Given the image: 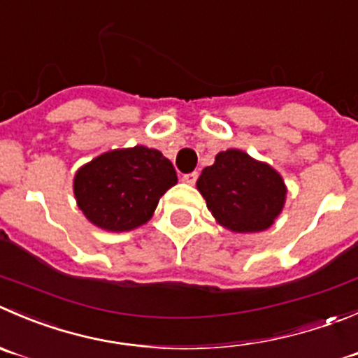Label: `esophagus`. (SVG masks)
<instances>
[{
	"label": "esophagus",
	"mask_w": 358,
	"mask_h": 358,
	"mask_svg": "<svg viewBox=\"0 0 358 358\" xmlns=\"http://www.w3.org/2000/svg\"><path fill=\"white\" fill-rule=\"evenodd\" d=\"M196 179H199V173L196 172L185 173V176H182V182H186V185H195Z\"/></svg>",
	"instance_id": "obj_1"
}]
</instances>
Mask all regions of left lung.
Here are the masks:
<instances>
[{
	"instance_id": "8db88e82",
	"label": "left lung",
	"mask_w": 358,
	"mask_h": 358,
	"mask_svg": "<svg viewBox=\"0 0 358 358\" xmlns=\"http://www.w3.org/2000/svg\"><path fill=\"white\" fill-rule=\"evenodd\" d=\"M196 189L216 223L236 234L267 230L287 202L281 173L241 149L217 152L200 173Z\"/></svg>"
}]
</instances>
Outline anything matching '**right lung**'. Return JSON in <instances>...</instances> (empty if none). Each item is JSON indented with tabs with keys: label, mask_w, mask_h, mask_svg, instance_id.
Wrapping results in <instances>:
<instances>
[{
	"label": "right lung",
	"mask_w": 358,
	"mask_h": 358,
	"mask_svg": "<svg viewBox=\"0 0 358 358\" xmlns=\"http://www.w3.org/2000/svg\"><path fill=\"white\" fill-rule=\"evenodd\" d=\"M177 185L170 159L145 145L114 149L80 166L73 195L84 216L105 232H128L148 223L159 199Z\"/></svg>",
	"instance_id": "obj_1"
}]
</instances>
